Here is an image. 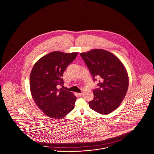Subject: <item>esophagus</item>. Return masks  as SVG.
<instances>
[{"label": "esophagus", "instance_id": "obj_1", "mask_svg": "<svg viewBox=\"0 0 154 154\" xmlns=\"http://www.w3.org/2000/svg\"><path fill=\"white\" fill-rule=\"evenodd\" d=\"M82 95V93H79V94H78V95L79 96H81Z\"/></svg>", "mask_w": 154, "mask_h": 154}]
</instances>
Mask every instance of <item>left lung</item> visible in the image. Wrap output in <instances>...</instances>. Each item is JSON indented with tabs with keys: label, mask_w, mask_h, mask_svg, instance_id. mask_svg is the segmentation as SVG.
<instances>
[{
	"label": "left lung",
	"mask_w": 154,
	"mask_h": 154,
	"mask_svg": "<svg viewBox=\"0 0 154 154\" xmlns=\"http://www.w3.org/2000/svg\"><path fill=\"white\" fill-rule=\"evenodd\" d=\"M93 80L100 79L94 89V99L89 102L92 110L101 114L114 111L124 99L129 86L126 70L121 60L110 52L94 49L81 53Z\"/></svg>",
	"instance_id": "obj_1"
}]
</instances>
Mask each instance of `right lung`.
<instances>
[{
  "label": "right lung",
  "instance_id": "right-lung-1",
  "mask_svg": "<svg viewBox=\"0 0 154 154\" xmlns=\"http://www.w3.org/2000/svg\"><path fill=\"white\" fill-rule=\"evenodd\" d=\"M78 52L54 51L37 60L30 75L32 96L46 116L55 119L65 117L74 108L75 96L58 85L64 84L63 73Z\"/></svg>",
  "mask_w": 154,
  "mask_h": 154
}]
</instances>
